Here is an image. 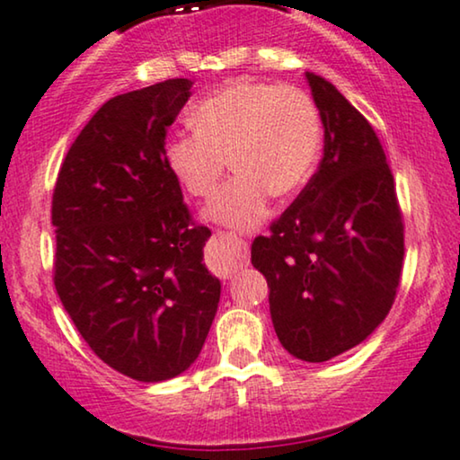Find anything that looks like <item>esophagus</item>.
Instances as JSON below:
<instances>
[{
	"mask_svg": "<svg viewBox=\"0 0 460 460\" xmlns=\"http://www.w3.org/2000/svg\"><path fill=\"white\" fill-rule=\"evenodd\" d=\"M217 242L220 243V267H223V271L229 276V273H234L240 270V267L248 265V243L240 240V237L231 235V234H218L217 235Z\"/></svg>",
	"mask_w": 460,
	"mask_h": 460,
	"instance_id": "34e87169",
	"label": "esophagus"
}]
</instances>
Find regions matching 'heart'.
<instances>
[{
    "label": "heart",
    "instance_id": "obj_1",
    "mask_svg": "<svg viewBox=\"0 0 460 460\" xmlns=\"http://www.w3.org/2000/svg\"><path fill=\"white\" fill-rule=\"evenodd\" d=\"M193 133L165 142V165L197 199L217 190L226 170L235 176L203 210L210 223L252 231L270 212L271 195L290 197L316 165L323 125L316 103L297 86L237 80L190 108Z\"/></svg>",
    "mask_w": 460,
    "mask_h": 460
}]
</instances>
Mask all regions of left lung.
I'll return each instance as SVG.
<instances>
[{"label":"left lung","instance_id":"left-lung-1","mask_svg":"<svg viewBox=\"0 0 460 460\" xmlns=\"http://www.w3.org/2000/svg\"><path fill=\"white\" fill-rule=\"evenodd\" d=\"M324 129L323 161L295 203L252 243L278 340L324 363L365 341L397 295L403 223L374 127L323 75L305 72Z\"/></svg>","mask_w":460,"mask_h":460}]
</instances>
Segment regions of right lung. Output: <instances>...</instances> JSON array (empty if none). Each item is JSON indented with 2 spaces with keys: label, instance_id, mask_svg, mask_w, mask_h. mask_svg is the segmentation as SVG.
Masks as SVG:
<instances>
[{
  "label": "right lung",
  "instance_id": "1",
  "mask_svg": "<svg viewBox=\"0 0 460 460\" xmlns=\"http://www.w3.org/2000/svg\"><path fill=\"white\" fill-rule=\"evenodd\" d=\"M189 78L116 95L67 150L55 195V288L103 363L137 382L172 380L199 357L220 301L165 165Z\"/></svg>",
  "mask_w": 460,
  "mask_h": 460
}]
</instances>
